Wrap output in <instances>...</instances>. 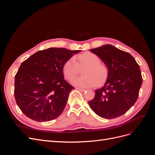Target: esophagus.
Wrapping results in <instances>:
<instances>
[{
  "label": "esophagus",
  "instance_id": "esophagus-1",
  "mask_svg": "<svg viewBox=\"0 0 155 155\" xmlns=\"http://www.w3.org/2000/svg\"><path fill=\"white\" fill-rule=\"evenodd\" d=\"M77 90L81 91V92H85L86 91V89H84V88H76Z\"/></svg>",
  "mask_w": 155,
  "mask_h": 155
}]
</instances>
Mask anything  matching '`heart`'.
I'll list each match as a JSON object with an SVG mask.
<instances>
[{"label": "heart", "instance_id": "heart-1", "mask_svg": "<svg viewBox=\"0 0 155 155\" xmlns=\"http://www.w3.org/2000/svg\"><path fill=\"white\" fill-rule=\"evenodd\" d=\"M74 58L68 59L63 68L64 76L72 80L79 73V68H83V76L74 79L72 83L79 87H92L104 83L108 77L109 70L106 65L101 63L100 58L91 52H84Z\"/></svg>", "mask_w": 155, "mask_h": 155}]
</instances>
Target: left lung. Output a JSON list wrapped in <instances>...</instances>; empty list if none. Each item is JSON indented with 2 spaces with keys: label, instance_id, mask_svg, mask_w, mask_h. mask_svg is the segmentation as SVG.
<instances>
[{
  "label": "left lung",
  "instance_id": "1",
  "mask_svg": "<svg viewBox=\"0 0 155 155\" xmlns=\"http://www.w3.org/2000/svg\"><path fill=\"white\" fill-rule=\"evenodd\" d=\"M99 57L109 70L104 87L95 91L88 105L101 118L113 119L124 114L135 102L142 84L138 64L129 53L105 45L91 50Z\"/></svg>",
  "mask_w": 155,
  "mask_h": 155
}]
</instances>
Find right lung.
<instances>
[{"label": "right lung", "mask_w": 155, "mask_h": 155, "mask_svg": "<svg viewBox=\"0 0 155 155\" xmlns=\"http://www.w3.org/2000/svg\"><path fill=\"white\" fill-rule=\"evenodd\" d=\"M80 51L50 48L38 51L21 63L15 76L14 96L27 117L49 121L61 114L74 88L64 79L63 65Z\"/></svg>", "instance_id": "add662e5"}]
</instances>
